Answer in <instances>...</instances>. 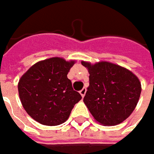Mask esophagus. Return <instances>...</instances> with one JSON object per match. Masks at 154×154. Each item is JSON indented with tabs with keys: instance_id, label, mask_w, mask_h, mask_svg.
Here are the masks:
<instances>
[{
	"instance_id": "34e87169",
	"label": "esophagus",
	"mask_w": 154,
	"mask_h": 154,
	"mask_svg": "<svg viewBox=\"0 0 154 154\" xmlns=\"http://www.w3.org/2000/svg\"><path fill=\"white\" fill-rule=\"evenodd\" d=\"M85 93H86V88H83L80 91V94L82 95V97L83 98L85 96Z\"/></svg>"
}]
</instances>
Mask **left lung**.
Wrapping results in <instances>:
<instances>
[{
  "mask_svg": "<svg viewBox=\"0 0 154 154\" xmlns=\"http://www.w3.org/2000/svg\"><path fill=\"white\" fill-rule=\"evenodd\" d=\"M90 73L83 102L100 125L111 126L125 121L134 110L142 91L138 77L113 63L82 62Z\"/></svg>",
  "mask_w": 154,
  "mask_h": 154,
  "instance_id": "left-lung-1",
  "label": "left lung"
}]
</instances>
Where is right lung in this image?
I'll use <instances>...</instances> for the list:
<instances>
[{
    "instance_id": "obj_1",
    "label": "right lung",
    "mask_w": 154,
    "mask_h": 154,
    "mask_svg": "<svg viewBox=\"0 0 154 154\" xmlns=\"http://www.w3.org/2000/svg\"><path fill=\"white\" fill-rule=\"evenodd\" d=\"M75 63L62 57H51L33 64L20 79L19 96L26 112L45 125H58L70 116L82 100L73 91L68 72Z\"/></svg>"
}]
</instances>
